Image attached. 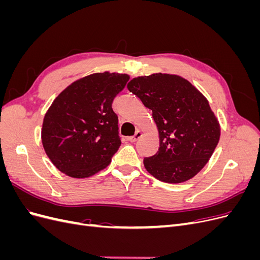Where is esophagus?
Returning a JSON list of instances; mask_svg holds the SVG:
<instances>
[{
	"label": "esophagus",
	"instance_id": "34e87169",
	"mask_svg": "<svg viewBox=\"0 0 260 260\" xmlns=\"http://www.w3.org/2000/svg\"><path fill=\"white\" fill-rule=\"evenodd\" d=\"M141 137H142V132H141L140 130H138V131H136L135 136L128 138V141H130V142H137V141H138Z\"/></svg>",
	"mask_w": 260,
	"mask_h": 260
}]
</instances>
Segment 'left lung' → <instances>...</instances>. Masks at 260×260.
I'll use <instances>...</instances> for the list:
<instances>
[{
	"label": "left lung",
	"instance_id": "8db88e82",
	"mask_svg": "<svg viewBox=\"0 0 260 260\" xmlns=\"http://www.w3.org/2000/svg\"><path fill=\"white\" fill-rule=\"evenodd\" d=\"M127 88L152 109L159 133L158 152L145 157V169L167 183H181L205 166L220 138L208 101L184 78L153 74L133 78Z\"/></svg>",
	"mask_w": 260,
	"mask_h": 260
}]
</instances>
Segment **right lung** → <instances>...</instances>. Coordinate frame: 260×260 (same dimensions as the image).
<instances>
[{
    "instance_id": "1",
    "label": "right lung",
    "mask_w": 260,
    "mask_h": 260,
    "mask_svg": "<svg viewBox=\"0 0 260 260\" xmlns=\"http://www.w3.org/2000/svg\"><path fill=\"white\" fill-rule=\"evenodd\" d=\"M129 76L99 73L75 81L54 100L42 124V144L53 165L73 178L106 168L121 140L112 104Z\"/></svg>"
}]
</instances>
